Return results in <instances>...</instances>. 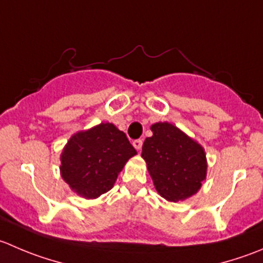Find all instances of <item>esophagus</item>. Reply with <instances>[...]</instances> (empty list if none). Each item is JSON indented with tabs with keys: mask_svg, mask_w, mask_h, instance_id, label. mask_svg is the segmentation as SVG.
<instances>
[{
	"mask_svg": "<svg viewBox=\"0 0 263 263\" xmlns=\"http://www.w3.org/2000/svg\"><path fill=\"white\" fill-rule=\"evenodd\" d=\"M132 144H134V146H135V149L136 150H141V147H142V140H135L134 142H132Z\"/></svg>",
	"mask_w": 263,
	"mask_h": 263,
	"instance_id": "esophagus-1",
	"label": "esophagus"
}]
</instances>
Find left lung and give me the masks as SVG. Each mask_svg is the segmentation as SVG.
I'll use <instances>...</instances> for the list:
<instances>
[{"label": "left lung", "mask_w": 263, "mask_h": 263, "mask_svg": "<svg viewBox=\"0 0 263 263\" xmlns=\"http://www.w3.org/2000/svg\"><path fill=\"white\" fill-rule=\"evenodd\" d=\"M152 137L142 145L141 157L155 190L168 202H181L195 195L207 178L204 147L175 124H152Z\"/></svg>", "instance_id": "obj_1"}]
</instances>
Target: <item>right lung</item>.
Listing matches in <instances>:
<instances>
[{"instance_id":"add662e5","label":"right lung","mask_w":263,"mask_h":263,"mask_svg":"<svg viewBox=\"0 0 263 263\" xmlns=\"http://www.w3.org/2000/svg\"><path fill=\"white\" fill-rule=\"evenodd\" d=\"M136 154L123 131L103 122L68 140L60 155V175L77 195L96 199L113 187L124 164Z\"/></svg>"}]
</instances>
